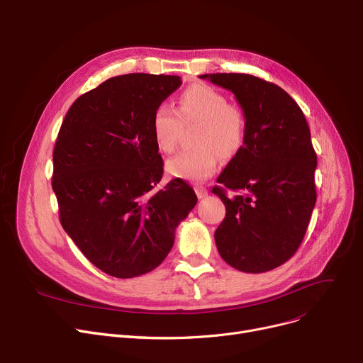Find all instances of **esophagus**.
<instances>
[{
    "label": "esophagus",
    "instance_id": "obj_1",
    "mask_svg": "<svg viewBox=\"0 0 363 363\" xmlns=\"http://www.w3.org/2000/svg\"><path fill=\"white\" fill-rule=\"evenodd\" d=\"M195 191H196V195H198L199 199H203V198L208 196V190L203 186H195Z\"/></svg>",
    "mask_w": 363,
    "mask_h": 363
}]
</instances>
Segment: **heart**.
I'll return each instance as SVG.
<instances>
[{
	"instance_id": "b5f03b06",
	"label": "heart",
	"mask_w": 363,
	"mask_h": 363,
	"mask_svg": "<svg viewBox=\"0 0 363 363\" xmlns=\"http://www.w3.org/2000/svg\"><path fill=\"white\" fill-rule=\"evenodd\" d=\"M180 116L183 121L201 120L202 125L195 136L198 147L179 152L167 162V172L179 179L203 182L216 173L220 155L233 158L243 147L246 120L240 108L228 104L224 94L203 83L187 88L179 99V114L174 108L161 104L157 106L151 129L157 147L173 152L179 140Z\"/></svg>"
}]
</instances>
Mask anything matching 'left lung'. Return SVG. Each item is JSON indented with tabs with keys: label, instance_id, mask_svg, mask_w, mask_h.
<instances>
[{
	"label": "left lung",
	"instance_id": "1",
	"mask_svg": "<svg viewBox=\"0 0 363 363\" xmlns=\"http://www.w3.org/2000/svg\"><path fill=\"white\" fill-rule=\"evenodd\" d=\"M236 96L246 138L212 194L225 205L214 238L221 258L243 272L271 271L299 249L316 202V154L306 118L280 86L242 73L202 74Z\"/></svg>",
	"mask_w": 363,
	"mask_h": 363
}]
</instances>
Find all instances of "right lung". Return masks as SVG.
I'll use <instances>...</instances> for the list:
<instances>
[{
	"label": "right lung",
	"instance_id": "right-lung-1",
	"mask_svg": "<svg viewBox=\"0 0 363 363\" xmlns=\"http://www.w3.org/2000/svg\"><path fill=\"white\" fill-rule=\"evenodd\" d=\"M182 84L179 76H116L79 96L55 142L52 190L60 223L96 268L117 279L155 269L195 190L174 179L155 189L164 162L151 120Z\"/></svg>",
	"mask_w": 363,
	"mask_h": 363
}]
</instances>
